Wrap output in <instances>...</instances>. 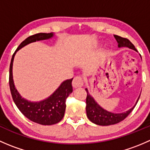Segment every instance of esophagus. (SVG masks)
Masks as SVG:
<instances>
[{
  "instance_id": "obj_1",
  "label": "esophagus",
  "mask_w": 150,
  "mask_h": 150,
  "mask_svg": "<svg viewBox=\"0 0 150 150\" xmlns=\"http://www.w3.org/2000/svg\"><path fill=\"white\" fill-rule=\"evenodd\" d=\"M83 86V78H81V77L76 76L73 78V81H72V86H73L75 88L82 87Z\"/></svg>"
}]
</instances>
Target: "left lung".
Segmentation results:
<instances>
[{"mask_svg":"<svg viewBox=\"0 0 150 150\" xmlns=\"http://www.w3.org/2000/svg\"><path fill=\"white\" fill-rule=\"evenodd\" d=\"M114 37L118 43L119 48L128 47L131 49L137 51L134 44L128 39L122 38L118 35H114ZM86 91L87 92V96H86V114H87V117L92 122L99 125H114V124L121 122L132 112L135 106L137 105L139 99L140 97V96H139L135 105L132 108L128 110V111L122 113H113L111 112L107 111L102 108L100 105L97 104V102L94 100V99L91 96L87 88H86Z\"/></svg>","mask_w":150,"mask_h":150,"instance_id":"obj_1","label":"left lung"}]
</instances>
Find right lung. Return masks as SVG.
<instances>
[{
    "label": "right lung",
    "mask_w": 150,
    "mask_h": 150,
    "mask_svg": "<svg viewBox=\"0 0 150 150\" xmlns=\"http://www.w3.org/2000/svg\"><path fill=\"white\" fill-rule=\"evenodd\" d=\"M54 33H38L25 39L18 46L12 56L9 69V86L12 98L21 112L31 121L40 125H54L61 121L64 115L66 99L72 92V81L73 78L66 80L47 99L40 102H30L21 96L15 88L13 80V62L17 51L30 43L51 38Z\"/></svg>",
    "instance_id": "1"
}]
</instances>
